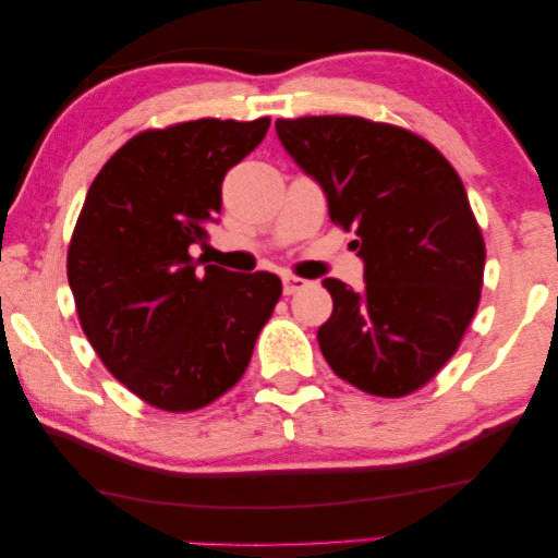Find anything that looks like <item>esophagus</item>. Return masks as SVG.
Listing matches in <instances>:
<instances>
[{
    "label": "esophagus",
    "mask_w": 558,
    "mask_h": 558,
    "mask_svg": "<svg viewBox=\"0 0 558 558\" xmlns=\"http://www.w3.org/2000/svg\"><path fill=\"white\" fill-rule=\"evenodd\" d=\"M304 287H306L304 279H299V277H284V294H287V296L296 294V291H301Z\"/></svg>",
    "instance_id": "1"
}]
</instances>
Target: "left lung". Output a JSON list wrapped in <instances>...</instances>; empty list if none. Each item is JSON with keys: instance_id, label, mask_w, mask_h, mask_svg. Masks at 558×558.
<instances>
[{"instance_id": "obj_1", "label": "left lung", "mask_w": 558, "mask_h": 558, "mask_svg": "<svg viewBox=\"0 0 558 558\" xmlns=\"http://www.w3.org/2000/svg\"><path fill=\"white\" fill-rule=\"evenodd\" d=\"M291 160L318 182L331 222L355 230L361 289L324 279L326 363L371 396L400 398L452 359L480 304L485 240L440 150L359 116L277 121Z\"/></svg>"}]
</instances>
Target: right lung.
Segmentation results:
<instances>
[{
    "instance_id": "add662e5",
    "label": "right lung",
    "mask_w": 558,
    "mask_h": 558,
    "mask_svg": "<svg viewBox=\"0 0 558 558\" xmlns=\"http://www.w3.org/2000/svg\"><path fill=\"white\" fill-rule=\"evenodd\" d=\"M269 118H199L128 141L90 182L69 246V287L88 343L128 390L187 413L230 390L281 296L269 271L193 257L222 209V180Z\"/></svg>"
}]
</instances>
